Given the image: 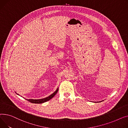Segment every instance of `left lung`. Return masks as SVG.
Instances as JSON below:
<instances>
[{"mask_svg": "<svg viewBox=\"0 0 128 128\" xmlns=\"http://www.w3.org/2000/svg\"><path fill=\"white\" fill-rule=\"evenodd\" d=\"M102 101H100V102H102Z\"/></svg>", "mask_w": 128, "mask_h": 128, "instance_id": "8db88e82", "label": "left lung"}]
</instances>
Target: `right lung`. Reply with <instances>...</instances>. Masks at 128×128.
<instances>
[{
	"instance_id": "1",
	"label": "right lung",
	"mask_w": 128,
	"mask_h": 128,
	"mask_svg": "<svg viewBox=\"0 0 128 128\" xmlns=\"http://www.w3.org/2000/svg\"><path fill=\"white\" fill-rule=\"evenodd\" d=\"M58 91V88L56 89V90L52 93V94H51L50 96H48V97H46L45 98H43V99H26V100H27V101H29L30 102H31L32 103H36V104H41V103H43L44 102H46V101H49L57 93ZM16 93L19 95L16 92Z\"/></svg>"
}]
</instances>
